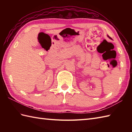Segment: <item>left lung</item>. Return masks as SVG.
<instances>
[{
    "instance_id": "obj_1",
    "label": "left lung",
    "mask_w": 132,
    "mask_h": 132,
    "mask_svg": "<svg viewBox=\"0 0 132 132\" xmlns=\"http://www.w3.org/2000/svg\"><path fill=\"white\" fill-rule=\"evenodd\" d=\"M107 37H109V38H110V39H111V40H112V38L111 37H109V36L108 35H107Z\"/></svg>"
}]
</instances>
